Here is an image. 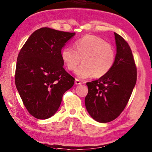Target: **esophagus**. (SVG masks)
Returning a JSON list of instances; mask_svg holds the SVG:
<instances>
[{
    "mask_svg": "<svg viewBox=\"0 0 152 152\" xmlns=\"http://www.w3.org/2000/svg\"><path fill=\"white\" fill-rule=\"evenodd\" d=\"M81 83H81V81L78 80V79H76V80H75V84L76 85H80Z\"/></svg>",
    "mask_w": 152,
    "mask_h": 152,
    "instance_id": "obj_1",
    "label": "esophagus"
}]
</instances>
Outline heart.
Listing matches in <instances>:
<instances>
[{
	"label": "heart",
	"instance_id": "1",
	"mask_svg": "<svg viewBox=\"0 0 152 152\" xmlns=\"http://www.w3.org/2000/svg\"><path fill=\"white\" fill-rule=\"evenodd\" d=\"M72 48L61 51V58L65 67L73 71L82 59L83 63L75 71L80 78L91 76L100 78L106 75L114 66L116 53L112 45L94 35H86L74 43Z\"/></svg>",
	"mask_w": 152,
	"mask_h": 152
}]
</instances>
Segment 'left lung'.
I'll return each instance as SVG.
<instances>
[{"instance_id":"left-lung-1","label":"left lung","mask_w":152,"mask_h":152,"mask_svg":"<svg viewBox=\"0 0 152 152\" xmlns=\"http://www.w3.org/2000/svg\"><path fill=\"white\" fill-rule=\"evenodd\" d=\"M116 54L112 69L96 80L87 83L88 94L85 99L89 115L99 123L116 119L125 108L137 78L131 48L124 38L114 33Z\"/></svg>"}]
</instances>
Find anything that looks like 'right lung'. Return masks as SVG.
Wrapping results in <instances>:
<instances>
[{"instance_id": "right-lung-1", "label": "right lung", "mask_w": 152, "mask_h": 152, "mask_svg": "<svg viewBox=\"0 0 152 152\" xmlns=\"http://www.w3.org/2000/svg\"><path fill=\"white\" fill-rule=\"evenodd\" d=\"M75 33L42 27L34 31L17 58L15 83L29 114L38 119L52 116L74 78L63 68L61 50Z\"/></svg>"}]
</instances>
